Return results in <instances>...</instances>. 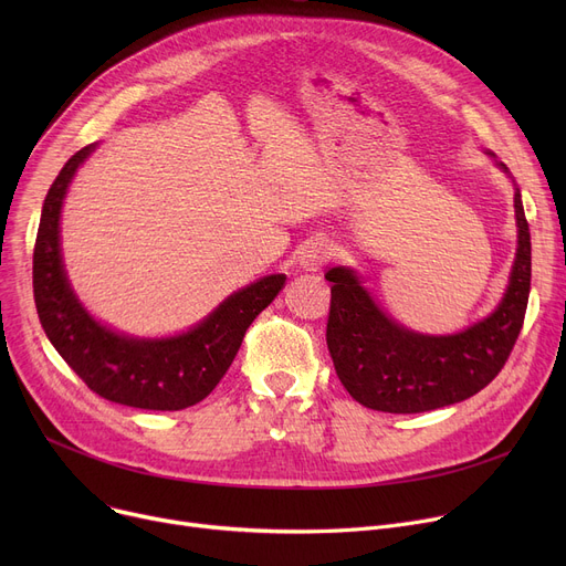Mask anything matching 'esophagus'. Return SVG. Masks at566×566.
<instances>
[{
	"label": "esophagus",
	"mask_w": 566,
	"mask_h": 566,
	"mask_svg": "<svg viewBox=\"0 0 566 566\" xmlns=\"http://www.w3.org/2000/svg\"><path fill=\"white\" fill-rule=\"evenodd\" d=\"M331 254H333V248L328 241H323V238H312V241H307L298 252V268H303L307 273H316L318 268L331 259Z\"/></svg>",
	"instance_id": "esophagus-1"
}]
</instances>
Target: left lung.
Wrapping results in <instances>:
<instances>
[{
  "mask_svg": "<svg viewBox=\"0 0 566 566\" xmlns=\"http://www.w3.org/2000/svg\"><path fill=\"white\" fill-rule=\"evenodd\" d=\"M495 165L510 174L504 163ZM514 213L518 243L507 291L486 318L454 335L408 331L376 305L350 268L325 273L333 282L325 339L355 401L382 412H424L478 395L497 376L523 328L532 275L530 227L516 184Z\"/></svg>",
  "mask_w": 566,
  "mask_h": 566,
  "instance_id": "8db88e82",
  "label": "left lung"
}]
</instances>
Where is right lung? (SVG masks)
Returning a JSON list of instances; mask_svg holds the SVG:
<instances>
[{"instance_id": "obj_1", "label": "right lung", "mask_w": 566, "mask_h": 566, "mask_svg": "<svg viewBox=\"0 0 566 566\" xmlns=\"http://www.w3.org/2000/svg\"><path fill=\"white\" fill-rule=\"evenodd\" d=\"M88 144L64 165L43 201L34 248V301L56 353L98 397L144 408L184 410L216 390L252 321L275 301L286 275H265L233 291L190 331L171 337H130L101 323L75 295L62 256L59 220Z\"/></svg>"}]
</instances>
